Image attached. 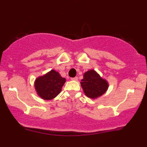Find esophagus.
I'll use <instances>...</instances> for the list:
<instances>
[{"label":"esophagus","instance_id":"obj_1","mask_svg":"<svg viewBox=\"0 0 147 147\" xmlns=\"http://www.w3.org/2000/svg\"><path fill=\"white\" fill-rule=\"evenodd\" d=\"M70 79H71V80H72V81H77V80H78V77H72V78H71Z\"/></svg>","mask_w":147,"mask_h":147}]
</instances>
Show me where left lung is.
I'll list each match as a JSON object with an SVG mask.
<instances>
[{"label": "left lung", "instance_id": "1", "mask_svg": "<svg viewBox=\"0 0 147 147\" xmlns=\"http://www.w3.org/2000/svg\"><path fill=\"white\" fill-rule=\"evenodd\" d=\"M81 85L86 96L91 98H96L101 96L108 88L107 81L102 79L93 70H89L84 74Z\"/></svg>", "mask_w": 147, "mask_h": 147}]
</instances>
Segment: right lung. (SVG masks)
Returning <instances> with one entry per match:
<instances>
[{"instance_id":"obj_1","label":"right lung","mask_w":147,"mask_h":147,"mask_svg":"<svg viewBox=\"0 0 147 147\" xmlns=\"http://www.w3.org/2000/svg\"><path fill=\"white\" fill-rule=\"evenodd\" d=\"M65 82L66 79L61 77L59 72L52 70L35 80V88L41 98L50 100L61 92V88Z\"/></svg>"}]
</instances>
